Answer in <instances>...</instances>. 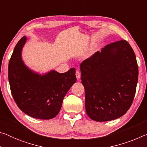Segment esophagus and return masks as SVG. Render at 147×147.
Listing matches in <instances>:
<instances>
[{
	"instance_id": "esophagus-1",
	"label": "esophagus",
	"mask_w": 147,
	"mask_h": 147,
	"mask_svg": "<svg viewBox=\"0 0 147 147\" xmlns=\"http://www.w3.org/2000/svg\"><path fill=\"white\" fill-rule=\"evenodd\" d=\"M76 78H77V79H79L80 78V72L78 71V70L76 71Z\"/></svg>"
}]
</instances>
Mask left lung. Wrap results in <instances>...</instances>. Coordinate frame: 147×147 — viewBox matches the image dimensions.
Here are the masks:
<instances>
[{
	"label": "left lung",
	"mask_w": 147,
	"mask_h": 147,
	"mask_svg": "<svg viewBox=\"0 0 147 147\" xmlns=\"http://www.w3.org/2000/svg\"><path fill=\"white\" fill-rule=\"evenodd\" d=\"M80 71L91 119L106 122L127 113L136 94L138 65L126 40L107 44L81 63Z\"/></svg>",
	"instance_id": "obj_1"
}]
</instances>
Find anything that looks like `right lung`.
I'll use <instances>...</instances> for the list:
<instances>
[{
    "label": "right lung",
    "mask_w": 147,
    "mask_h": 147,
    "mask_svg": "<svg viewBox=\"0 0 147 147\" xmlns=\"http://www.w3.org/2000/svg\"><path fill=\"white\" fill-rule=\"evenodd\" d=\"M27 38L16 44L8 65V80L13 98L23 113L31 117L48 120L61 110L63 99L76 82L75 69L66 73L52 71L45 75L34 73L23 63L22 50Z\"/></svg>",
    "instance_id": "add662e5"
}]
</instances>
